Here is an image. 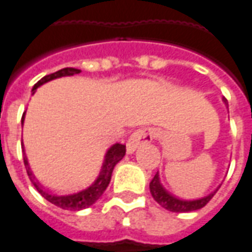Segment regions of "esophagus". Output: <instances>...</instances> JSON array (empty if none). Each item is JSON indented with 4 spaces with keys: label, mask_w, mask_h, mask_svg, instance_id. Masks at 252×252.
Here are the masks:
<instances>
[{
    "label": "esophagus",
    "mask_w": 252,
    "mask_h": 252,
    "mask_svg": "<svg viewBox=\"0 0 252 252\" xmlns=\"http://www.w3.org/2000/svg\"><path fill=\"white\" fill-rule=\"evenodd\" d=\"M157 136V131L155 128H140L136 129L135 132L129 136V139L126 140V152L131 155L136 149L139 148L142 143L152 142Z\"/></svg>",
    "instance_id": "obj_1"
}]
</instances>
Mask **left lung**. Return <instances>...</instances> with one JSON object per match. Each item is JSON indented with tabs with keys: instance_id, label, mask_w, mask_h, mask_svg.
<instances>
[{
	"instance_id": "left-lung-1",
	"label": "left lung",
	"mask_w": 252,
	"mask_h": 252,
	"mask_svg": "<svg viewBox=\"0 0 252 252\" xmlns=\"http://www.w3.org/2000/svg\"><path fill=\"white\" fill-rule=\"evenodd\" d=\"M223 102L227 106L226 99H223ZM217 190L212 191L211 194H208L205 197L198 198V200H181V198L172 196L171 193H168V191L162 188L161 182H160V178H158V172L156 174L155 178L150 182V193H152L153 198L161 207H164L165 210L172 212H190L200 210V208H203L211 200L212 196L217 193Z\"/></svg>"
}]
</instances>
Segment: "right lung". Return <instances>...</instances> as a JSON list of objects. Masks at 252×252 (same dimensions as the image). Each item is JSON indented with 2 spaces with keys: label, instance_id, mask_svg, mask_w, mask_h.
<instances>
[{
  "label": "right lung",
  "instance_id": "obj_1",
  "mask_svg": "<svg viewBox=\"0 0 252 252\" xmlns=\"http://www.w3.org/2000/svg\"><path fill=\"white\" fill-rule=\"evenodd\" d=\"M81 70L73 67H64L59 70V71H55L52 74H48V76L42 77L38 83L34 85L32 88V92L37 90L40 85L48 83L51 80H55V78H59V77H66V76H74V74H78ZM23 120H25V114L22 116V124H23ZM126 156V145H121V143H116L113 145L112 148L107 150V153L104 156V161L103 165H102V169L99 172V176L96 178V181L94 184L91 185L90 188H87L85 190L78 191V193H74V194H67V196H55V194H51L45 191L42 188H41L38 182H35V176L32 175V172L30 171V167H29V162H27V157H23V161H25L26 171H27V175L30 178L32 184L34 185V188L38 190L41 196L44 198H47L49 203L61 207L63 210H70V211H80V210H84V208H88L90 205H92L97 198L100 197L103 194V191L106 190V188L110 184V179H112V172L116 164Z\"/></svg>",
  "mask_w": 252,
  "mask_h": 252
}]
</instances>
